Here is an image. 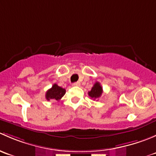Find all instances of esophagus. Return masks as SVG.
<instances>
[{
  "label": "esophagus",
  "instance_id": "34e87169",
  "mask_svg": "<svg viewBox=\"0 0 156 156\" xmlns=\"http://www.w3.org/2000/svg\"><path fill=\"white\" fill-rule=\"evenodd\" d=\"M73 86H80V82H75L72 84Z\"/></svg>",
  "mask_w": 156,
  "mask_h": 156
}]
</instances>
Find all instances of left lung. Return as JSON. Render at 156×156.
I'll use <instances>...</instances> for the list:
<instances>
[{"mask_svg": "<svg viewBox=\"0 0 156 156\" xmlns=\"http://www.w3.org/2000/svg\"><path fill=\"white\" fill-rule=\"evenodd\" d=\"M102 94H103V87L99 82H96L93 86V87L91 88V90L88 92V95L90 97V98L94 99V100L100 97Z\"/></svg>", "mask_w": 156, "mask_h": 156, "instance_id": "obj_1", "label": "left lung"}]
</instances>
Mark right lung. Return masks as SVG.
Masks as SVG:
<instances>
[{
    "instance_id": "add662e5",
    "label": "right lung",
    "mask_w": 156,
    "mask_h": 156,
    "mask_svg": "<svg viewBox=\"0 0 156 156\" xmlns=\"http://www.w3.org/2000/svg\"><path fill=\"white\" fill-rule=\"evenodd\" d=\"M66 94V90L64 88L59 87L56 84H54L50 89H49L46 92V97L47 100H57L59 101Z\"/></svg>"
}]
</instances>
